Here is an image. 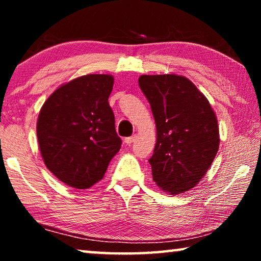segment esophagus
<instances>
[{
	"mask_svg": "<svg viewBox=\"0 0 261 261\" xmlns=\"http://www.w3.org/2000/svg\"><path fill=\"white\" fill-rule=\"evenodd\" d=\"M136 140V136H131V137H126V138L124 139V143L126 145H131L134 141Z\"/></svg>",
	"mask_w": 261,
	"mask_h": 261,
	"instance_id": "obj_1",
	"label": "esophagus"
}]
</instances>
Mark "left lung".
Instances as JSON below:
<instances>
[{
  "label": "left lung",
  "mask_w": 261,
  "mask_h": 261,
  "mask_svg": "<svg viewBox=\"0 0 261 261\" xmlns=\"http://www.w3.org/2000/svg\"><path fill=\"white\" fill-rule=\"evenodd\" d=\"M138 83L156 125L148 160L153 180L174 196L187 192L200 182L218 153L216 115L206 96L183 76L143 74Z\"/></svg>",
  "instance_id": "1"
}]
</instances>
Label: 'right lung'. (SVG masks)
Returning a JSON list of instances; mask_svg holds the SVG:
<instances>
[{
    "label": "right lung",
    "instance_id": "add662e5",
    "mask_svg": "<svg viewBox=\"0 0 261 261\" xmlns=\"http://www.w3.org/2000/svg\"><path fill=\"white\" fill-rule=\"evenodd\" d=\"M110 74H86L60 86L39 113L37 136L46 167L61 182L88 189L103 178L122 140L108 98Z\"/></svg>",
    "mask_w": 261,
    "mask_h": 261
}]
</instances>
